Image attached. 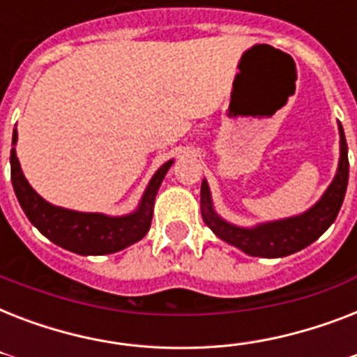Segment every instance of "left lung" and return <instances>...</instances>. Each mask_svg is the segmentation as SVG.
Instances as JSON below:
<instances>
[{
	"label": "left lung",
	"instance_id": "1",
	"mask_svg": "<svg viewBox=\"0 0 357 357\" xmlns=\"http://www.w3.org/2000/svg\"><path fill=\"white\" fill-rule=\"evenodd\" d=\"M339 135H341V157H339L337 174L321 200L311 209L298 217L265 222L254 228H238L222 220L215 213L209 185L204 179L200 190L204 222L213 229V234L218 238L234 244L235 248L243 250L244 254L254 255V257H285L315 243L337 218L339 209L343 206L347 185H349V146H347L341 123H339Z\"/></svg>",
	"mask_w": 357,
	"mask_h": 357
}]
</instances>
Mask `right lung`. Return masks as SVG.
Returning <instances> with one entry per match:
<instances>
[{"label": "right lung", "mask_w": 357, "mask_h": 357, "mask_svg": "<svg viewBox=\"0 0 357 357\" xmlns=\"http://www.w3.org/2000/svg\"><path fill=\"white\" fill-rule=\"evenodd\" d=\"M16 140H18V131L14 129L13 144H16ZM172 162L174 161H167L153 174L137 211L126 217L70 211V209L47 204L27 183L14 148L10 150V179H13L14 192H16L20 206L31 224L42 235H46L52 243L79 255H103L128 248L148 234L157 190L167 176L168 168L172 167Z\"/></svg>", "instance_id": "add662e5"}]
</instances>
